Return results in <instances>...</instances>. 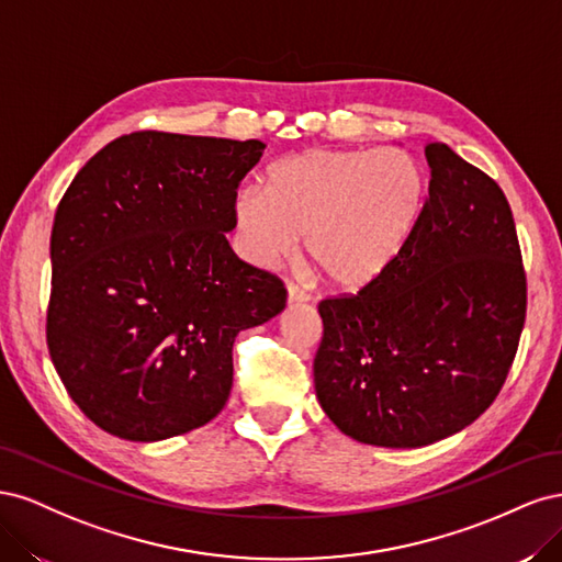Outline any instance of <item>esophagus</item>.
<instances>
[{
	"instance_id": "34e87169",
	"label": "esophagus",
	"mask_w": 562,
	"mask_h": 562,
	"mask_svg": "<svg viewBox=\"0 0 562 562\" xmlns=\"http://www.w3.org/2000/svg\"><path fill=\"white\" fill-rule=\"evenodd\" d=\"M302 302H310V293L302 291V288L295 283H288V304H302Z\"/></svg>"
}]
</instances>
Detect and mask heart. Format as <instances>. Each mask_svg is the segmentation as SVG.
I'll use <instances>...</instances> for the list:
<instances>
[{
	"mask_svg": "<svg viewBox=\"0 0 562 562\" xmlns=\"http://www.w3.org/2000/svg\"><path fill=\"white\" fill-rule=\"evenodd\" d=\"M427 176L411 151H297L269 166L267 190L244 184L232 201L236 241L255 267L307 250L326 279L356 291L394 262L417 229Z\"/></svg>",
	"mask_w": 562,
	"mask_h": 562,
	"instance_id": "heart-1",
	"label": "heart"
}]
</instances>
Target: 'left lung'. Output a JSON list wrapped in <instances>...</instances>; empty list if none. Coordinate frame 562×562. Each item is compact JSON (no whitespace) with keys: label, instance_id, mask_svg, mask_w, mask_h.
<instances>
[{"label":"left lung","instance_id":"left-lung-1","mask_svg":"<svg viewBox=\"0 0 562 562\" xmlns=\"http://www.w3.org/2000/svg\"><path fill=\"white\" fill-rule=\"evenodd\" d=\"M411 241L356 295L318 304L316 398L359 443L422 448L479 419L512 370L527 283L502 187L446 145Z\"/></svg>","mask_w":562,"mask_h":562}]
</instances>
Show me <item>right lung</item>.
<instances>
[{
  "mask_svg": "<svg viewBox=\"0 0 562 562\" xmlns=\"http://www.w3.org/2000/svg\"><path fill=\"white\" fill-rule=\"evenodd\" d=\"M265 143L140 131L75 176L50 229L46 345L95 427L155 443L203 427L232 391L241 330L285 307L234 255L232 201Z\"/></svg>",
  "mask_w": 562,
  "mask_h": 562,
  "instance_id": "add662e5",
  "label": "right lung"
}]
</instances>
